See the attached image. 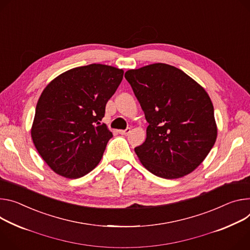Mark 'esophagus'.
<instances>
[{"label":"esophagus","mask_w":250,"mask_h":250,"mask_svg":"<svg viewBox=\"0 0 250 250\" xmlns=\"http://www.w3.org/2000/svg\"><path fill=\"white\" fill-rule=\"evenodd\" d=\"M119 132H120L121 134H123V135H127V134L130 132V128H129V127H127L126 129H122V130H119Z\"/></svg>","instance_id":"obj_1"}]
</instances>
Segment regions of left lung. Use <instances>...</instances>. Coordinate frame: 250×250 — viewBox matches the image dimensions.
Wrapping results in <instances>:
<instances>
[{
	"label": "left lung",
	"instance_id": "obj_1",
	"mask_svg": "<svg viewBox=\"0 0 250 250\" xmlns=\"http://www.w3.org/2000/svg\"><path fill=\"white\" fill-rule=\"evenodd\" d=\"M125 78L148 123L146 142L134 148L142 165L167 179L192 172L217 137L207 90L185 72L162 62L128 70Z\"/></svg>",
	"mask_w": 250,
	"mask_h": 250
}]
</instances>
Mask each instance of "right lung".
<instances>
[{
    "instance_id": "obj_1",
    "label": "right lung",
    "mask_w": 250,
    "mask_h": 250,
    "mask_svg": "<svg viewBox=\"0 0 250 250\" xmlns=\"http://www.w3.org/2000/svg\"><path fill=\"white\" fill-rule=\"evenodd\" d=\"M123 77L122 69L92 63L61 74L43 88L31 135L38 152L56 173L79 178L99 165L112 138L101 121Z\"/></svg>"
}]
</instances>
